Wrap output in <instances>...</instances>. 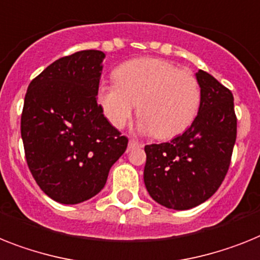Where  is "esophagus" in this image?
<instances>
[{"label":"esophagus","instance_id":"34e87169","mask_svg":"<svg viewBox=\"0 0 260 260\" xmlns=\"http://www.w3.org/2000/svg\"><path fill=\"white\" fill-rule=\"evenodd\" d=\"M139 147H141V144L136 140H129V143H128V149L129 150L135 149V148H139Z\"/></svg>","mask_w":260,"mask_h":260}]
</instances>
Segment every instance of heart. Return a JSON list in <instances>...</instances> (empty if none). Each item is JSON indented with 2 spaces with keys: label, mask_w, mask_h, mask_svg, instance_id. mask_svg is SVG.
<instances>
[{
  "label": "heart",
  "mask_w": 260,
  "mask_h": 260,
  "mask_svg": "<svg viewBox=\"0 0 260 260\" xmlns=\"http://www.w3.org/2000/svg\"><path fill=\"white\" fill-rule=\"evenodd\" d=\"M113 84L98 87V103L115 128H123L137 104V129L168 140L186 131L201 106L198 80L158 58H140L120 64Z\"/></svg>",
  "instance_id": "1"
}]
</instances>
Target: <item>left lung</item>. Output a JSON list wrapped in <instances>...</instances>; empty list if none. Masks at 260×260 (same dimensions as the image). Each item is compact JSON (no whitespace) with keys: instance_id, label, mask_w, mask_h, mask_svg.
<instances>
[{"instance_id":"1","label":"left lung","mask_w":260,"mask_h":260,"mask_svg":"<svg viewBox=\"0 0 260 260\" xmlns=\"http://www.w3.org/2000/svg\"><path fill=\"white\" fill-rule=\"evenodd\" d=\"M201 106L191 125L169 143L145 145L144 184L157 204L196 208L221 186L237 139L234 96L210 74L196 73Z\"/></svg>"}]
</instances>
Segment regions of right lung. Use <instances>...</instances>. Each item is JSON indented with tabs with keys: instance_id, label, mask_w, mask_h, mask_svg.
Returning <instances> with one entry per match:
<instances>
[{
	"instance_id": "obj_1",
	"label": "right lung",
	"mask_w": 260,
	"mask_h": 260,
	"mask_svg": "<svg viewBox=\"0 0 260 260\" xmlns=\"http://www.w3.org/2000/svg\"><path fill=\"white\" fill-rule=\"evenodd\" d=\"M106 54L83 50L51 63L29 84L21 116L25 156L50 198L80 204L104 187L128 139L98 104Z\"/></svg>"
}]
</instances>
